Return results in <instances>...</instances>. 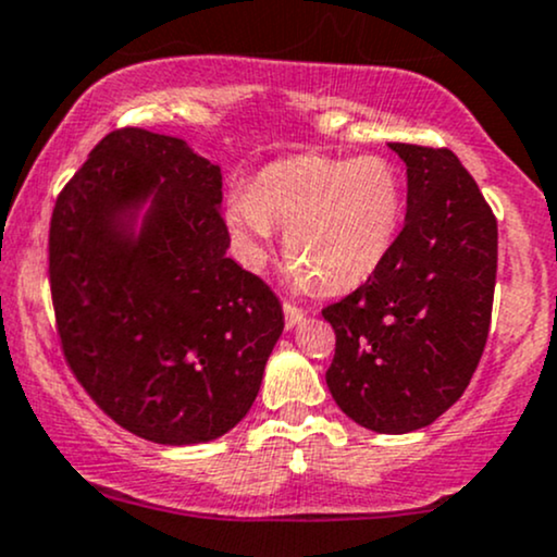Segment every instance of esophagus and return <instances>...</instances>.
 <instances>
[{"label":"esophagus","instance_id":"esophagus-1","mask_svg":"<svg viewBox=\"0 0 557 557\" xmlns=\"http://www.w3.org/2000/svg\"><path fill=\"white\" fill-rule=\"evenodd\" d=\"M283 311H285V324H287V330H293V327H298L300 322H304V309H298L296 304H283Z\"/></svg>","mask_w":557,"mask_h":557}]
</instances>
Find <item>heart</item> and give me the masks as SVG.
I'll use <instances>...</instances> for the list:
<instances>
[{"mask_svg":"<svg viewBox=\"0 0 557 557\" xmlns=\"http://www.w3.org/2000/svg\"><path fill=\"white\" fill-rule=\"evenodd\" d=\"M406 188L385 157H296L233 194L225 220L246 264L264 261L274 227L287 230L298 287L350 290L380 270L400 233Z\"/></svg>","mask_w":557,"mask_h":557,"instance_id":"1","label":"heart"}]
</instances>
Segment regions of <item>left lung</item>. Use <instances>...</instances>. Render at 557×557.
I'll return each instance as SVG.
<instances>
[{
  "label": "left lung",
  "mask_w": 557,
  "mask_h": 557,
  "mask_svg": "<svg viewBox=\"0 0 557 557\" xmlns=\"http://www.w3.org/2000/svg\"><path fill=\"white\" fill-rule=\"evenodd\" d=\"M406 164V225L359 290L327 306L341 411L380 434L430 426L469 387L487 343L497 220L450 149L389 144Z\"/></svg>",
  "instance_id": "8db88e82"
}]
</instances>
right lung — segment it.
I'll return each instance as SVG.
<instances>
[{
  "label": "right lung",
  "instance_id": "obj_1",
  "mask_svg": "<svg viewBox=\"0 0 557 557\" xmlns=\"http://www.w3.org/2000/svg\"><path fill=\"white\" fill-rule=\"evenodd\" d=\"M222 172L123 127L57 196L49 283L65 359L107 417L159 445L212 443L257 400L283 306L227 257Z\"/></svg>",
  "mask_w": 557,
  "mask_h": 557
}]
</instances>
